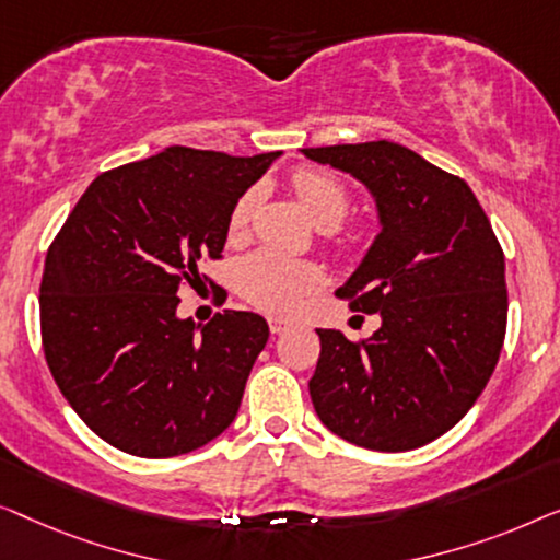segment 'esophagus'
<instances>
[{"label": "esophagus", "instance_id": "34e87169", "mask_svg": "<svg viewBox=\"0 0 560 560\" xmlns=\"http://www.w3.org/2000/svg\"><path fill=\"white\" fill-rule=\"evenodd\" d=\"M269 327H271L273 335H281V332H287V329L294 327V322L283 319V317H269Z\"/></svg>", "mask_w": 560, "mask_h": 560}]
</instances>
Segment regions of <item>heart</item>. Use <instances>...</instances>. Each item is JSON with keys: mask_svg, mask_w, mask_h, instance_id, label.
<instances>
[{"mask_svg": "<svg viewBox=\"0 0 560 560\" xmlns=\"http://www.w3.org/2000/svg\"><path fill=\"white\" fill-rule=\"evenodd\" d=\"M291 190L304 205L306 215L319 231H335L350 210V192L329 172L296 170L291 175ZM256 208V190L243 192L228 215L231 241L246 238L250 215ZM325 273L314 261L289 258L271 248H258L243 256L235 266V289L248 304L269 314H294L304 306L314 291L322 289Z\"/></svg>", "mask_w": 560, "mask_h": 560, "instance_id": "1", "label": "heart"}]
</instances>
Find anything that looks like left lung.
I'll return each instance as SVG.
<instances>
[{"instance_id":"8db88e82","label":"left lung","mask_w":560,"mask_h":560,"mask_svg":"<svg viewBox=\"0 0 560 560\" xmlns=\"http://www.w3.org/2000/svg\"><path fill=\"white\" fill-rule=\"evenodd\" d=\"M360 179L381 233L337 294L381 327L352 342L317 329L310 381L319 421L355 446L408 452L475 406L508 327L505 254L464 179L393 141L302 149Z\"/></svg>"}]
</instances>
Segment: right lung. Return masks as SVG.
Returning a JSON list of instances; mask_svg holds the SVG:
<instances>
[{"label": "right lung", "instance_id": "add662e5", "mask_svg": "<svg viewBox=\"0 0 560 560\" xmlns=\"http://www.w3.org/2000/svg\"><path fill=\"white\" fill-rule=\"evenodd\" d=\"M281 152L167 147L93 179L55 235L40 283L47 368L85 427L126 454L195 452L231 427L261 314L179 319L177 291L220 258L235 200Z\"/></svg>", "mask_w": 560, "mask_h": 560}]
</instances>
